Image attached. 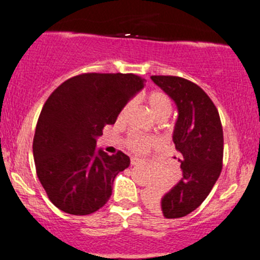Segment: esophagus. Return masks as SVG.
Listing matches in <instances>:
<instances>
[{
	"label": "esophagus",
	"mask_w": 260,
	"mask_h": 260,
	"mask_svg": "<svg viewBox=\"0 0 260 260\" xmlns=\"http://www.w3.org/2000/svg\"><path fill=\"white\" fill-rule=\"evenodd\" d=\"M140 159L139 158H131V166H138V164H140Z\"/></svg>",
	"instance_id": "1"
}]
</instances>
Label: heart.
Here are the masks:
<instances>
[{
	"instance_id": "1",
	"label": "heart",
	"mask_w": 260,
	"mask_h": 260,
	"mask_svg": "<svg viewBox=\"0 0 260 260\" xmlns=\"http://www.w3.org/2000/svg\"><path fill=\"white\" fill-rule=\"evenodd\" d=\"M130 104H127L126 106L124 107L122 114L126 112ZM149 109H150L151 114H153L154 116H160V115H167V116H169V114H171L172 111V101L164 92L155 91L149 96ZM153 144L154 139L143 135H133L129 140L130 148L138 151L146 150V149L150 148Z\"/></svg>"
}]
</instances>
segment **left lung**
Wrapping results in <instances>:
<instances>
[{"instance_id":"8db88e82","label":"left lung","mask_w":260,"mask_h":260,"mask_svg":"<svg viewBox=\"0 0 260 260\" xmlns=\"http://www.w3.org/2000/svg\"><path fill=\"white\" fill-rule=\"evenodd\" d=\"M177 106L173 143L178 151L182 178L160 200L150 201L167 218L191 214L205 201L222 169L223 134L220 116L206 92L188 79L151 76Z\"/></svg>"}]
</instances>
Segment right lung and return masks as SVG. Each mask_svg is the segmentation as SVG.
Here are the masks:
<instances>
[{
    "label": "right lung",
    "instance_id": "1",
    "mask_svg": "<svg viewBox=\"0 0 260 260\" xmlns=\"http://www.w3.org/2000/svg\"><path fill=\"white\" fill-rule=\"evenodd\" d=\"M144 86L145 79L131 73H86L69 78L49 96L32 154L38 178L54 206L89 215L109 201L115 177L130 166V158L96 149L97 138Z\"/></svg>",
    "mask_w": 260,
    "mask_h": 260
}]
</instances>
